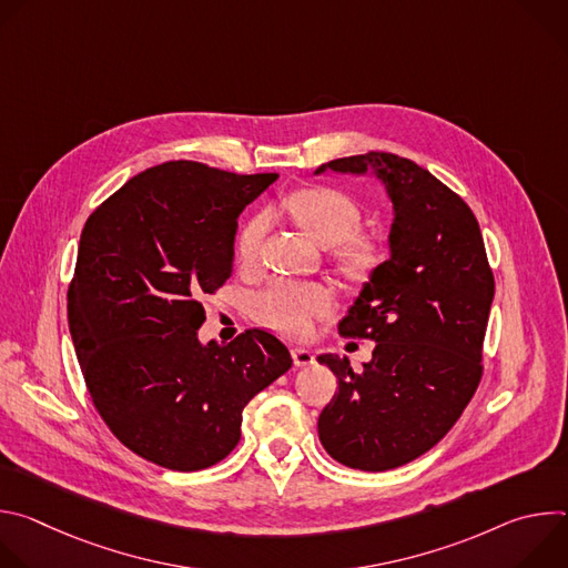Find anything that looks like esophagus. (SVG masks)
<instances>
[{
  "label": "esophagus",
  "mask_w": 568,
  "mask_h": 568,
  "mask_svg": "<svg viewBox=\"0 0 568 568\" xmlns=\"http://www.w3.org/2000/svg\"><path fill=\"white\" fill-rule=\"evenodd\" d=\"M292 359H294V366L305 368V366H312V364H314V353L298 346V348H292Z\"/></svg>",
  "instance_id": "obj_1"
}]
</instances>
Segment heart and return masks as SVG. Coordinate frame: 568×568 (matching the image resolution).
Returning a JSON list of instances; mask_svg holds the SVG:
<instances>
[{"mask_svg":"<svg viewBox=\"0 0 568 568\" xmlns=\"http://www.w3.org/2000/svg\"><path fill=\"white\" fill-rule=\"evenodd\" d=\"M285 211L316 245H339V256L346 265L364 267L371 261L373 247L366 240L355 237L362 222V211L346 193L328 186L298 189L285 200ZM265 229V215H256L242 226L237 235V256L242 263H252L258 256ZM333 305L335 298L328 287L316 283L276 281L256 294L254 314L265 326L298 337L310 333L314 318L326 316Z\"/></svg>","mask_w":568,"mask_h":568,"instance_id":"1","label":"heart"}]
</instances>
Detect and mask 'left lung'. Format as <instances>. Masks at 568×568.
<instances>
[{
  "label": "left lung",
  "instance_id": "left-lung-1",
  "mask_svg": "<svg viewBox=\"0 0 568 568\" xmlns=\"http://www.w3.org/2000/svg\"><path fill=\"white\" fill-rule=\"evenodd\" d=\"M373 173L393 202L390 256L371 272L344 337L375 342L373 359L318 355L339 390L318 416V440L346 467L384 471L429 452L480 382L495 276L471 209L429 171L390 152L328 161L318 173Z\"/></svg>",
  "mask_w": 568,
  "mask_h": 568
}]
</instances>
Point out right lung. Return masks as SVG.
<instances>
[{
  "instance_id": "1",
  "label": "right lung",
  "mask_w": 568,
  "mask_h": 568,
  "mask_svg": "<svg viewBox=\"0 0 568 568\" xmlns=\"http://www.w3.org/2000/svg\"><path fill=\"white\" fill-rule=\"evenodd\" d=\"M276 173L166 161L125 182L85 222L67 292L69 333L92 402L141 458L195 471L240 440L242 409L292 366L265 331L200 344L202 294L233 270L237 217Z\"/></svg>"
}]
</instances>
